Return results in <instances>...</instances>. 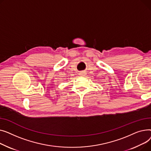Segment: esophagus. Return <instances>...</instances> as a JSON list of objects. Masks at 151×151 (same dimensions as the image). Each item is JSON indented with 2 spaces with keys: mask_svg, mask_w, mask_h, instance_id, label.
I'll use <instances>...</instances> for the list:
<instances>
[{
  "mask_svg": "<svg viewBox=\"0 0 151 151\" xmlns=\"http://www.w3.org/2000/svg\"><path fill=\"white\" fill-rule=\"evenodd\" d=\"M85 74H86L85 72H81V73H79V75L81 76H85Z\"/></svg>",
  "mask_w": 151,
  "mask_h": 151,
  "instance_id": "1",
  "label": "esophagus"
}]
</instances>
